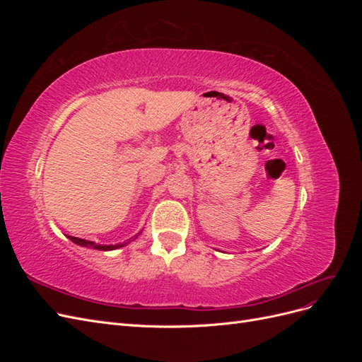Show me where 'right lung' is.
<instances>
[{
    "label": "right lung",
    "mask_w": 362,
    "mask_h": 362,
    "mask_svg": "<svg viewBox=\"0 0 362 362\" xmlns=\"http://www.w3.org/2000/svg\"><path fill=\"white\" fill-rule=\"evenodd\" d=\"M141 234V231L139 233ZM137 234V235H139ZM137 235L134 238H137ZM68 238L71 240V242H74L75 245L78 246H83V247H92V249H96V250H115V249H119V247H124L127 246L129 242H133V240H129V242L127 243H117V245H98L95 242H89V240H84V238H78V237H72V235H68Z\"/></svg>",
    "instance_id": "obj_1"
}]
</instances>
